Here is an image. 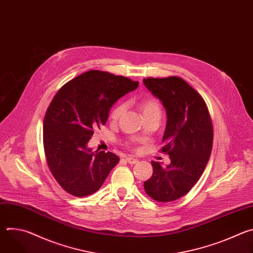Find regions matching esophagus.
Instances as JSON below:
<instances>
[{
	"label": "esophagus",
	"instance_id": "1",
	"mask_svg": "<svg viewBox=\"0 0 253 253\" xmlns=\"http://www.w3.org/2000/svg\"><path fill=\"white\" fill-rule=\"evenodd\" d=\"M125 160H126L129 164H136V163H138V161H139L138 159H136V158H134V157H131V156L126 157Z\"/></svg>",
	"mask_w": 253,
	"mask_h": 253
}]
</instances>
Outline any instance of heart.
I'll list each match as a JSON object with an SVG mask.
<instances>
[{"label":"heart","instance_id":"obj_1","mask_svg":"<svg viewBox=\"0 0 253 253\" xmlns=\"http://www.w3.org/2000/svg\"><path fill=\"white\" fill-rule=\"evenodd\" d=\"M141 110H142V114L147 115L149 113L152 112H160V106L158 104V102L155 99L149 98L144 100L141 104ZM124 112V105H118L117 107L114 108V110L112 111L111 117L114 120H117Z\"/></svg>","mask_w":253,"mask_h":253}]
</instances>
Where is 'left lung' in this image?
Instances as JSON below:
<instances>
[{
    "label": "left lung",
    "instance_id": "1",
    "mask_svg": "<svg viewBox=\"0 0 253 253\" xmlns=\"http://www.w3.org/2000/svg\"><path fill=\"white\" fill-rule=\"evenodd\" d=\"M147 90L166 111L162 138L169 165L151 161L153 174L144 189L154 200L174 201L185 195L199 180L209 160L213 128L202 97L179 77L143 79Z\"/></svg>",
    "mask_w": 253,
    "mask_h": 253
}]
</instances>
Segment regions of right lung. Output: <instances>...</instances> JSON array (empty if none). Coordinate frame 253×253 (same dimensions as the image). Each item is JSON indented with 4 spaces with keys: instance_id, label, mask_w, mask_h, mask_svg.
<instances>
[{
    "instance_id": "1",
    "label": "right lung",
    "mask_w": 253,
    "mask_h": 253,
    "mask_svg": "<svg viewBox=\"0 0 253 253\" xmlns=\"http://www.w3.org/2000/svg\"><path fill=\"white\" fill-rule=\"evenodd\" d=\"M139 82L92 70L65 84L44 119L43 140L49 168L64 190L83 197L100 189L119 162L112 152L92 151L93 130L105 125L111 107Z\"/></svg>"
}]
</instances>
